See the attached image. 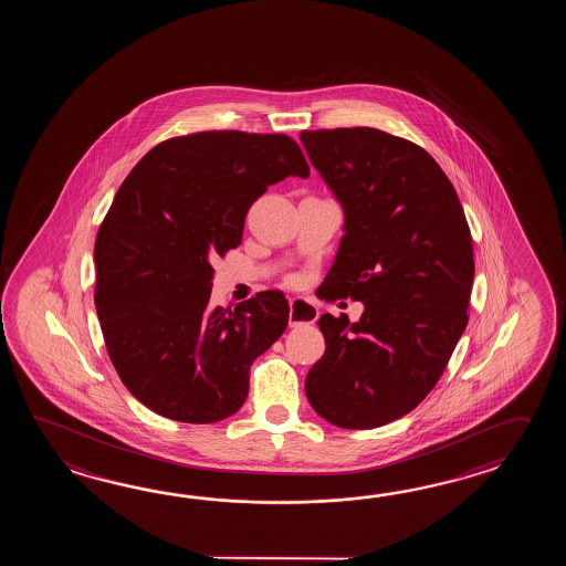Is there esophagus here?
<instances>
[{
    "instance_id": "obj_1",
    "label": "esophagus",
    "mask_w": 566,
    "mask_h": 566,
    "mask_svg": "<svg viewBox=\"0 0 566 566\" xmlns=\"http://www.w3.org/2000/svg\"><path fill=\"white\" fill-rule=\"evenodd\" d=\"M317 307L313 305L312 301L301 300V297H293L289 300V325L297 327V325L313 324L317 319Z\"/></svg>"
}]
</instances>
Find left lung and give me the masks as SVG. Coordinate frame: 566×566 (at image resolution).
<instances>
[{"label":"left lung","mask_w":566,"mask_h":566,"mask_svg":"<svg viewBox=\"0 0 566 566\" xmlns=\"http://www.w3.org/2000/svg\"><path fill=\"white\" fill-rule=\"evenodd\" d=\"M344 208L322 300L364 303L356 324L324 313L313 410L342 429L395 421L427 397L468 325L473 247L458 192L422 147L373 127L301 132Z\"/></svg>","instance_id":"8db88e82"}]
</instances>
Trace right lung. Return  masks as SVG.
<instances>
[{
	"label": "right lung",
	"mask_w": 566,
	"mask_h": 566,
	"mask_svg": "<svg viewBox=\"0 0 566 566\" xmlns=\"http://www.w3.org/2000/svg\"><path fill=\"white\" fill-rule=\"evenodd\" d=\"M287 176H310L287 135L202 132L156 145L120 184L96 234V315L147 409L196 424L241 409L253 361L287 327V300L261 291L210 307V259L241 244L251 205Z\"/></svg>",
	"instance_id": "obj_1"
}]
</instances>
